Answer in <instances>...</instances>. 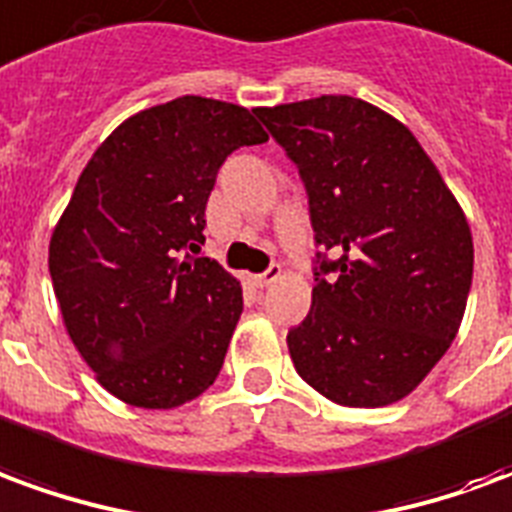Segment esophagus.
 Masks as SVG:
<instances>
[{
    "label": "esophagus",
    "mask_w": 512,
    "mask_h": 512,
    "mask_svg": "<svg viewBox=\"0 0 512 512\" xmlns=\"http://www.w3.org/2000/svg\"><path fill=\"white\" fill-rule=\"evenodd\" d=\"M279 277H282V266H279V263H271L263 274H257L255 282L260 285V288H268V285H271V282H277Z\"/></svg>",
    "instance_id": "34e87169"
}]
</instances>
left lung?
Here are the masks:
<instances>
[{
	"label": "left lung",
	"instance_id": "8db88e82",
	"mask_svg": "<svg viewBox=\"0 0 512 512\" xmlns=\"http://www.w3.org/2000/svg\"><path fill=\"white\" fill-rule=\"evenodd\" d=\"M255 112L299 167L318 246L290 359L340 406H389L461 326L474 268L461 205L414 134L367 101L321 95Z\"/></svg>",
	"mask_w": 512,
	"mask_h": 512
}]
</instances>
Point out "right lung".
<instances>
[{
    "label": "right lung",
    "mask_w": 512,
    "mask_h": 512,
    "mask_svg": "<svg viewBox=\"0 0 512 512\" xmlns=\"http://www.w3.org/2000/svg\"><path fill=\"white\" fill-rule=\"evenodd\" d=\"M266 139L244 106L183 95L128 117L79 175L51 282L73 345L128 406H183L219 376L244 299L200 255L205 205L224 158Z\"/></svg>",
    "instance_id": "obj_1"
}]
</instances>
